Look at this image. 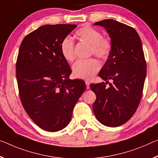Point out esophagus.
I'll return each mask as SVG.
<instances>
[{
    "label": "esophagus",
    "mask_w": 158,
    "mask_h": 158,
    "mask_svg": "<svg viewBox=\"0 0 158 158\" xmlns=\"http://www.w3.org/2000/svg\"><path fill=\"white\" fill-rule=\"evenodd\" d=\"M85 84H86V88L89 89V82L88 81H85Z\"/></svg>",
    "instance_id": "esophagus-1"
}]
</instances>
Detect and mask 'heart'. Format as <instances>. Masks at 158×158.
Masks as SVG:
<instances>
[{
    "label": "heart",
    "instance_id": "1",
    "mask_svg": "<svg viewBox=\"0 0 158 158\" xmlns=\"http://www.w3.org/2000/svg\"><path fill=\"white\" fill-rule=\"evenodd\" d=\"M76 36L78 40L91 44L90 52L100 59H105L110 54L111 43L110 39L102 37L97 29L89 26H84L77 30ZM63 57L69 62L76 59L75 44L69 37L62 40L60 46ZM100 69V64L95 59L79 60L73 66V74L77 78L91 79Z\"/></svg>",
    "mask_w": 158,
    "mask_h": 158
}]
</instances>
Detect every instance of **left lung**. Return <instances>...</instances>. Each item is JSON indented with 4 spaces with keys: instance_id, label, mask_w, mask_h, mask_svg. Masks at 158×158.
I'll use <instances>...</instances> for the list:
<instances>
[{
    "instance_id": "obj_1",
    "label": "left lung",
    "mask_w": 158,
    "mask_h": 158,
    "mask_svg": "<svg viewBox=\"0 0 158 158\" xmlns=\"http://www.w3.org/2000/svg\"><path fill=\"white\" fill-rule=\"evenodd\" d=\"M94 25L107 31L111 50L98 74L106 82L89 85L96 94L93 111L102 124L117 127L132 117L142 98L146 76L142 42L134 28L118 21L104 20Z\"/></svg>"
}]
</instances>
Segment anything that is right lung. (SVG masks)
Masks as SVG:
<instances>
[{
	"label": "right lung",
	"instance_id": "1",
	"mask_svg": "<svg viewBox=\"0 0 158 158\" xmlns=\"http://www.w3.org/2000/svg\"><path fill=\"white\" fill-rule=\"evenodd\" d=\"M76 25H46L23 39L16 62L22 104L39 127L56 132L66 127L73 110L86 89L82 80H71L60 43Z\"/></svg>",
	"mask_w": 158,
	"mask_h": 158
}]
</instances>
